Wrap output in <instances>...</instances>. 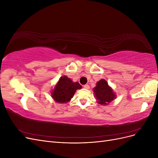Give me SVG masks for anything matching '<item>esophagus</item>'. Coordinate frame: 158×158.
I'll return each instance as SVG.
<instances>
[{
	"mask_svg": "<svg viewBox=\"0 0 158 158\" xmlns=\"http://www.w3.org/2000/svg\"><path fill=\"white\" fill-rule=\"evenodd\" d=\"M84 88L85 89H89V85L88 84H85V85H84Z\"/></svg>",
	"mask_w": 158,
	"mask_h": 158,
	"instance_id": "1",
	"label": "esophagus"
}]
</instances>
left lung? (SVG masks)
<instances>
[{
  "label": "left lung",
  "instance_id": "8db88e82",
  "mask_svg": "<svg viewBox=\"0 0 158 158\" xmlns=\"http://www.w3.org/2000/svg\"><path fill=\"white\" fill-rule=\"evenodd\" d=\"M94 92L95 98L97 99V102L103 106H107L116 98L115 94L104 79L100 80L97 82L96 86L94 88Z\"/></svg>",
  "mask_w": 158,
  "mask_h": 158
}]
</instances>
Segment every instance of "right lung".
Wrapping results in <instances>:
<instances>
[{
    "label": "right lung",
    "mask_w": 158,
    "mask_h": 158,
    "mask_svg": "<svg viewBox=\"0 0 158 158\" xmlns=\"http://www.w3.org/2000/svg\"><path fill=\"white\" fill-rule=\"evenodd\" d=\"M81 88L82 85L78 82H73L67 76H63L52 90L51 97L57 103H67L73 98L76 89Z\"/></svg>",
    "instance_id": "add662e5"
}]
</instances>
